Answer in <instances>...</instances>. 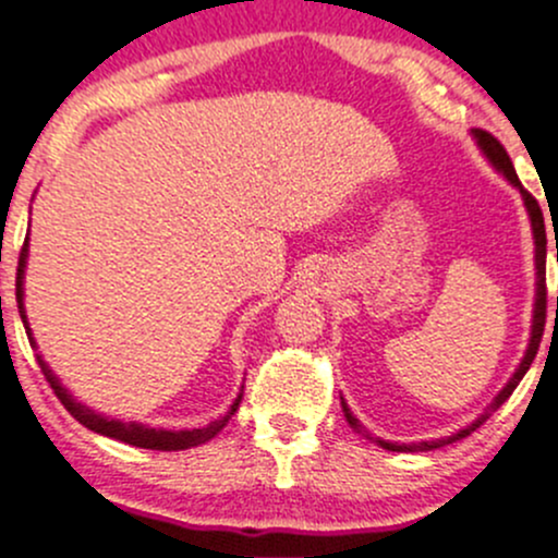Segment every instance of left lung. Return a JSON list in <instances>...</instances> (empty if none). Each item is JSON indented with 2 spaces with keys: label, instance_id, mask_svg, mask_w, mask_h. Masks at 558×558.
<instances>
[{
  "label": "left lung",
  "instance_id": "left-lung-1",
  "mask_svg": "<svg viewBox=\"0 0 558 558\" xmlns=\"http://www.w3.org/2000/svg\"><path fill=\"white\" fill-rule=\"evenodd\" d=\"M475 137H477V145H481V148H483V154L488 156V161H492V165L497 167V170L502 172L505 178L510 180V183L519 185V191H521L523 202H526L529 218H532V229H534V262H537V302H534V326H532V340H529V351H526V356H523L521 367L515 369V375H513V378H510V384L505 386L502 391L497 393V399H494V402L488 404V410H486V413L481 415V418L475 421V424L466 426V429H461V432H456V435H451V437H442V440H432V442H413V446H397V442L375 440V442H378L380 448H386V451H432V448L448 446V442H456V440H461V437L472 435V432H475L477 426H481L483 421L488 418V415L497 413V408H502V404L508 402V397H510V393L515 391V386L521 384V378H523V375H526V369L532 367L534 356H537L539 340H543V329H545V305H548V289H545V243H548V240H545V221H543V210H539L537 199H534V196L529 194V191L523 189V185H521L519 174H515V167H513V161H510V156H508V150H505V145L499 143V140L494 137V134L483 132V129H477ZM556 258H558V247H556ZM556 311H558V296H556ZM342 413H345V421H348V424H351V429H353V432H359V435H367V429H364V426L359 424L356 415H353L351 410H348V404H345V402H342Z\"/></svg>",
  "mask_w": 558,
  "mask_h": 558
}]
</instances>
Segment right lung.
Instances as JSON below:
<instances>
[{
  "mask_svg": "<svg viewBox=\"0 0 558 558\" xmlns=\"http://www.w3.org/2000/svg\"><path fill=\"white\" fill-rule=\"evenodd\" d=\"M26 247H29V240H24V247H21V256H19V278H15V300H19V313L21 318H24V326H26V335H32L29 331V324H26V315H24V302H21V296H24V291H21V283H24V267H26ZM35 342V340H32ZM39 362V369H43L45 380H48L50 388H53L56 397L61 399V404H64L66 410H70L72 418L81 421L83 426H88L92 432H99V435L105 437H112V440H121L126 442V446H134V448H150V451H185V448H196L202 446V442L213 440V437L218 435V432L223 429V426L232 421V415L238 413L240 408V399H234V404L229 408V413L223 415L221 421H213L210 426H205V429H191V432H165V429H148V426H140V424H123V421H116V418H102V415H97L94 410L83 408L81 402H75V399L70 397V393L64 391V388L59 386V380L50 375V369L45 367L43 359L37 356Z\"/></svg>",
  "mask_w": 558,
  "mask_h": 558,
  "instance_id": "obj_1",
  "label": "right lung"
}]
</instances>
